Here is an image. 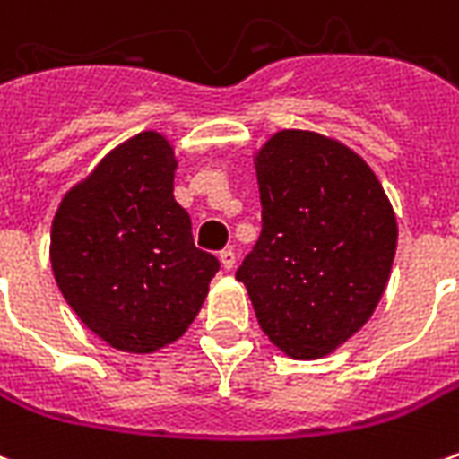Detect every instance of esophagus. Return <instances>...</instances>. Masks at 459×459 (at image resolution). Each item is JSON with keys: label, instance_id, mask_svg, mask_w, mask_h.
<instances>
[{"label": "esophagus", "instance_id": "esophagus-1", "mask_svg": "<svg viewBox=\"0 0 459 459\" xmlns=\"http://www.w3.org/2000/svg\"><path fill=\"white\" fill-rule=\"evenodd\" d=\"M221 265H223V270H233L236 268V253H233V248H226V250H221Z\"/></svg>", "mask_w": 459, "mask_h": 459}]
</instances>
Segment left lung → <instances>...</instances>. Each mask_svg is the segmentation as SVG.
I'll return each instance as SVG.
<instances>
[{
	"label": "left lung",
	"instance_id": "obj_1",
	"mask_svg": "<svg viewBox=\"0 0 459 459\" xmlns=\"http://www.w3.org/2000/svg\"><path fill=\"white\" fill-rule=\"evenodd\" d=\"M263 230L236 278L290 359H322L378 307L398 246L374 169L337 137L278 130L253 152Z\"/></svg>",
	"mask_w": 459,
	"mask_h": 459
}]
</instances>
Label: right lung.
<instances>
[{"mask_svg": "<svg viewBox=\"0 0 459 459\" xmlns=\"http://www.w3.org/2000/svg\"><path fill=\"white\" fill-rule=\"evenodd\" d=\"M167 134L144 130L65 191L51 223L56 285L78 319L117 351L154 354L184 337L219 260L194 246L174 199Z\"/></svg>", "mask_w": 459, "mask_h": 459, "instance_id": "right-lung-1", "label": "right lung"}]
</instances>
